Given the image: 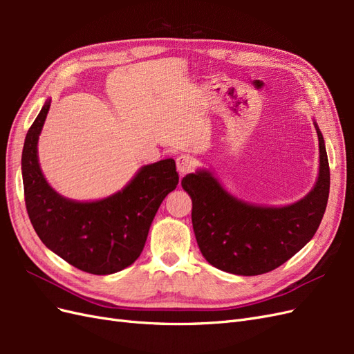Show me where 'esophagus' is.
<instances>
[{
	"label": "esophagus",
	"instance_id": "esophagus-1",
	"mask_svg": "<svg viewBox=\"0 0 354 354\" xmlns=\"http://www.w3.org/2000/svg\"><path fill=\"white\" fill-rule=\"evenodd\" d=\"M176 162H177V171L180 173V176H183V174L189 173V171L194 169L195 165H196L195 159L190 158L189 155H180V156L176 159Z\"/></svg>",
	"mask_w": 354,
	"mask_h": 354
}]
</instances>
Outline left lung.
Segmentation results:
<instances>
[{
  "mask_svg": "<svg viewBox=\"0 0 354 354\" xmlns=\"http://www.w3.org/2000/svg\"><path fill=\"white\" fill-rule=\"evenodd\" d=\"M319 138V173L313 189L297 202L269 207L239 199L209 169L181 180L192 199V224L205 260L239 276L274 270L315 236L329 196V164L324 136Z\"/></svg>",
  "mask_w": 354,
  "mask_h": 354,
  "instance_id": "8db88e82",
  "label": "left lung"
}]
</instances>
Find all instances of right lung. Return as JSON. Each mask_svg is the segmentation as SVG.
Returning a JSON list of instances; mask_svg holds the SVG:
<instances>
[{
  "label": "right lung",
  "mask_w": 354,
  "mask_h": 354,
  "mask_svg": "<svg viewBox=\"0 0 354 354\" xmlns=\"http://www.w3.org/2000/svg\"><path fill=\"white\" fill-rule=\"evenodd\" d=\"M48 99L30 125L22 152L25 202L39 239L77 269L91 274L124 270L140 257L155 214L178 185L174 159L145 165L116 194L97 201L62 196L42 174L38 138Z\"/></svg>",
  "instance_id": "obj_1"
}]
</instances>
